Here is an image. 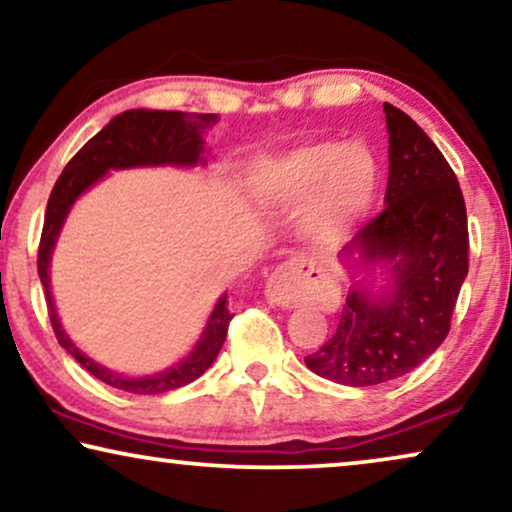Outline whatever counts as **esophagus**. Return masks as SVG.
I'll return each instance as SVG.
<instances>
[{
	"label": "esophagus",
	"mask_w": 512,
	"mask_h": 512,
	"mask_svg": "<svg viewBox=\"0 0 512 512\" xmlns=\"http://www.w3.org/2000/svg\"><path fill=\"white\" fill-rule=\"evenodd\" d=\"M328 293H333L331 286L310 258H291L277 265L265 284V298L279 307H296L303 300H324Z\"/></svg>",
	"instance_id": "34e87169"
}]
</instances>
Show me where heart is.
<instances>
[{
    "instance_id": "obj_1",
    "label": "heart",
    "mask_w": 512,
    "mask_h": 512,
    "mask_svg": "<svg viewBox=\"0 0 512 512\" xmlns=\"http://www.w3.org/2000/svg\"><path fill=\"white\" fill-rule=\"evenodd\" d=\"M256 188L265 205L277 209L310 202L303 216L305 235L328 244L366 221L380 188V165L361 142H314L275 160Z\"/></svg>"
}]
</instances>
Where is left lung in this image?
<instances>
[{
	"mask_svg": "<svg viewBox=\"0 0 512 512\" xmlns=\"http://www.w3.org/2000/svg\"><path fill=\"white\" fill-rule=\"evenodd\" d=\"M384 114L387 207L354 235L342 258L387 263L394 282L377 300L356 282L331 340L305 356L312 373L347 387L396 380L436 352L468 275V219L457 174L405 111L384 102Z\"/></svg>",
	"mask_w": 512,
	"mask_h": 512,
	"instance_id": "left-lung-1",
	"label": "left lung"
}]
</instances>
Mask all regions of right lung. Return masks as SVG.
<instances>
[{
    "instance_id": "obj_1",
    "label": "right lung",
    "mask_w": 512,
    "mask_h": 512,
    "mask_svg": "<svg viewBox=\"0 0 512 512\" xmlns=\"http://www.w3.org/2000/svg\"><path fill=\"white\" fill-rule=\"evenodd\" d=\"M214 123L216 114H184V111L151 109L123 111V114L111 118L107 128H102L93 139H88L83 149L69 160L58 181H55L51 198H48L37 254V270L46 291L48 317H51V326L60 347H65L90 375H95L97 380L109 384V387L139 396H153L198 380L214 363L223 340H226L230 319L235 314L228 310V298L223 296L216 303L198 345L174 368H167L163 373L149 377H123L111 373V370L79 352L74 342L67 338V333L62 331L58 312L53 307L51 282H48V263H51L55 240H58L60 228L74 200L83 191H88L95 181H100L109 170H123V167L139 165H198L202 160V151H205L202 132L212 128Z\"/></svg>"
}]
</instances>
